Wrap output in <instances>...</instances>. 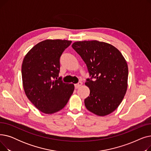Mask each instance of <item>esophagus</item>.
<instances>
[{
	"label": "esophagus",
	"instance_id": "34e87169",
	"mask_svg": "<svg viewBox=\"0 0 151 151\" xmlns=\"http://www.w3.org/2000/svg\"><path fill=\"white\" fill-rule=\"evenodd\" d=\"M82 84H83L82 82H79L78 83H77V84H75V88H76V89H78V88H80V87H81V86H82Z\"/></svg>",
	"mask_w": 151,
	"mask_h": 151
}]
</instances>
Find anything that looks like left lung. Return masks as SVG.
<instances>
[{
  "mask_svg": "<svg viewBox=\"0 0 151 151\" xmlns=\"http://www.w3.org/2000/svg\"><path fill=\"white\" fill-rule=\"evenodd\" d=\"M73 48L88 67L92 78L85 85L90 89L84 105L89 111L105 116L115 111L127 89L128 65L121 54L112 45L97 40L74 42Z\"/></svg>",
  "mask_w": 151,
  "mask_h": 151,
  "instance_id": "1",
  "label": "left lung"
}]
</instances>
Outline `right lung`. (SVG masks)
Returning <instances> with one entry per match:
<instances>
[{
  "label": "right lung",
  "mask_w": 151,
  "mask_h": 151,
  "mask_svg": "<svg viewBox=\"0 0 151 151\" xmlns=\"http://www.w3.org/2000/svg\"><path fill=\"white\" fill-rule=\"evenodd\" d=\"M71 43L66 40H45L35 45L23 59L24 90L32 104L45 114H53L63 109L73 92V84L58 79L60 57Z\"/></svg>",
  "instance_id": "add662e5"
}]
</instances>
